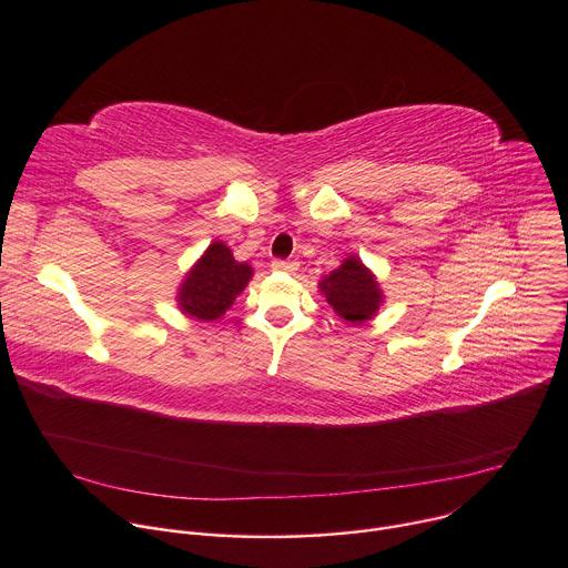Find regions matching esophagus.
I'll return each mask as SVG.
<instances>
[{"instance_id": "esophagus-1", "label": "esophagus", "mask_w": 568, "mask_h": 568, "mask_svg": "<svg viewBox=\"0 0 568 568\" xmlns=\"http://www.w3.org/2000/svg\"><path fill=\"white\" fill-rule=\"evenodd\" d=\"M275 273H295L297 271V261H286V258H275L273 263Z\"/></svg>"}]
</instances>
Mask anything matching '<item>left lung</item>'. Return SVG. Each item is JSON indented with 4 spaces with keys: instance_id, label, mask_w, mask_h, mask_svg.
Wrapping results in <instances>:
<instances>
[{
    "instance_id": "obj_1",
    "label": "left lung",
    "mask_w": 568,
    "mask_h": 568,
    "mask_svg": "<svg viewBox=\"0 0 568 568\" xmlns=\"http://www.w3.org/2000/svg\"><path fill=\"white\" fill-rule=\"evenodd\" d=\"M321 291L332 310L355 325L369 321L383 300L374 275L364 268L357 256L346 258L337 271H332L329 277L321 282Z\"/></svg>"
}]
</instances>
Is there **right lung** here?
I'll list each match as a JSON object with an SVG mask.
<instances>
[{
  "label": "right lung",
  "instance_id": "obj_1",
  "mask_svg": "<svg viewBox=\"0 0 568 568\" xmlns=\"http://www.w3.org/2000/svg\"><path fill=\"white\" fill-rule=\"evenodd\" d=\"M250 277L247 263L233 258L224 243H213L185 277L179 293L181 307L199 321H215L233 305Z\"/></svg>",
  "mask_w": 568,
  "mask_h": 568
}]
</instances>
